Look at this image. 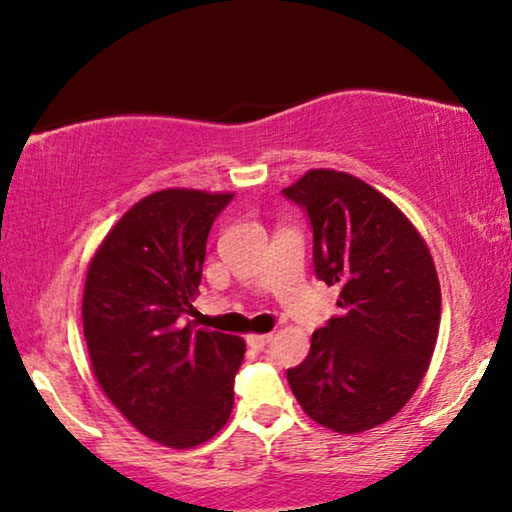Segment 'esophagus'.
I'll use <instances>...</instances> for the list:
<instances>
[{"label": "esophagus", "instance_id": "1", "mask_svg": "<svg viewBox=\"0 0 512 512\" xmlns=\"http://www.w3.org/2000/svg\"><path fill=\"white\" fill-rule=\"evenodd\" d=\"M269 339H271V335H248V337H245V342H248L250 349L262 351L264 346L269 344Z\"/></svg>", "mask_w": 512, "mask_h": 512}]
</instances>
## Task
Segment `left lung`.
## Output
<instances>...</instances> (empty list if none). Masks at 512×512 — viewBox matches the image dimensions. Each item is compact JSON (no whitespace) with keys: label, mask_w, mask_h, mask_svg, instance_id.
Here are the masks:
<instances>
[{"label":"left lung","mask_w":512,"mask_h":512,"mask_svg":"<svg viewBox=\"0 0 512 512\" xmlns=\"http://www.w3.org/2000/svg\"><path fill=\"white\" fill-rule=\"evenodd\" d=\"M283 194L313 227V267L339 285V316L311 335L288 370L292 393L316 424L363 433L395 417L431 365L440 281L417 227L391 199L342 170L313 168Z\"/></svg>","instance_id":"left-lung-1"}]
</instances>
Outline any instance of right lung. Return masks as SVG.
I'll return each mask as SVG.
<instances>
[{
	"mask_svg": "<svg viewBox=\"0 0 512 512\" xmlns=\"http://www.w3.org/2000/svg\"><path fill=\"white\" fill-rule=\"evenodd\" d=\"M234 194L161 189L109 229L88 262L81 318L95 379L142 435L192 449L227 424L245 342L182 323L206 241Z\"/></svg>",
	"mask_w": 512,
	"mask_h": 512,
	"instance_id": "1",
	"label": "right lung"
}]
</instances>
